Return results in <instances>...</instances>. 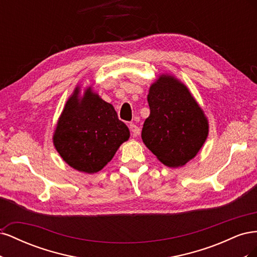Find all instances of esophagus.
<instances>
[{"mask_svg": "<svg viewBox=\"0 0 257 257\" xmlns=\"http://www.w3.org/2000/svg\"><path fill=\"white\" fill-rule=\"evenodd\" d=\"M128 127H130V131L132 135H133V137H137L139 136V134H141V128H139L136 124L134 123H130L128 124Z\"/></svg>", "mask_w": 257, "mask_h": 257, "instance_id": "esophagus-1", "label": "esophagus"}]
</instances>
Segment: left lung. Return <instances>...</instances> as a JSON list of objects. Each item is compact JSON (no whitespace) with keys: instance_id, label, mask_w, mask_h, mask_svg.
<instances>
[{"instance_id":"8db88e82","label":"left lung","mask_w":257,"mask_h":257,"mask_svg":"<svg viewBox=\"0 0 257 257\" xmlns=\"http://www.w3.org/2000/svg\"><path fill=\"white\" fill-rule=\"evenodd\" d=\"M150 115L144 123L146 147L168 167L183 166L205 144L209 124L186 85L163 74L148 94Z\"/></svg>"}]
</instances>
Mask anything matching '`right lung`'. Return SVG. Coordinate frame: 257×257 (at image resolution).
<instances>
[{
	"label": "right lung",
	"mask_w": 257,
	"mask_h": 257,
	"mask_svg": "<svg viewBox=\"0 0 257 257\" xmlns=\"http://www.w3.org/2000/svg\"><path fill=\"white\" fill-rule=\"evenodd\" d=\"M130 138L111 104L87 89L77 87L67 99L53 134V145L67 164L78 172L94 174L110 162Z\"/></svg>",
	"instance_id": "right-lung-1"
}]
</instances>
